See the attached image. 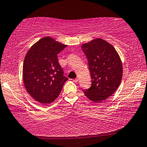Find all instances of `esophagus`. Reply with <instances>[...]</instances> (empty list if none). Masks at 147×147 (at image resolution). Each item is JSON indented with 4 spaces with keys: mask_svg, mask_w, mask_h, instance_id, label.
<instances>
[{
    "mask_svg": "<svg viewBox=\"0 0 147 147\" xmlns=\"http://www.w3.org/2000/svg\"><path fill=\"white\" fill-rule=\"evenodd\" d=\"M73 82L74 83H77L78 82V78H75V79H74L73 80Z\"/></svg>",
    "mask_w": 147,
    "mask_h": 147,
    "instance_id": "1",
    "label": "esophagus"
}]
</instances>
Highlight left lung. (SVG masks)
Here are the masks:
<instances>
[{"mask_svg": "<svg viewBox=\"0 0 147 147\" xmlns=\"http://www.w3.org/2000/svg\"><path fill=\"white\" fill-rule=\"evenodd\" d=\"M82 49L88 61L91 86L83 90L89 100L102 102L114 93L121 82L123 64L113 45L101 38L84 43Z\"/></svg>", "mask_w": 147, "mask_h": 147, "instance_id": "1", "label": "left lung"}]
</instances>
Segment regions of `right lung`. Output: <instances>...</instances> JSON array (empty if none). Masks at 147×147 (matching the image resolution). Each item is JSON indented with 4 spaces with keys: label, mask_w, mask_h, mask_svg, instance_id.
<instances>
[{
    "label": "right lung",
    "mask_w": 147,
    "mask_h": 147,
    "mask_svg": "<svg viewBox=\"0 0 147 147\" xmlns=\"http://www.w3.org/2000/svg\"><path fill=\"white\" fill-rule=\"evenodd\" d=\"M67 46L46 36L26 53L23 67L24 85L30 95L43 105L56 100L68 80L58 60V54Z\"/></svg>",
    "instance_id": "obj_1"
}]
</instances>
